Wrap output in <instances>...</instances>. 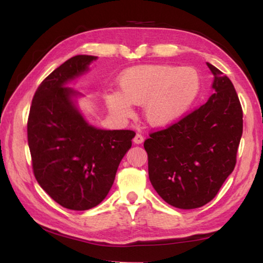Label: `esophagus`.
Listing matches in <instances>:
<instances>
[{"instance_id": "obj_1", "label": "esophagus", "mask_w": 263, "mask_h": 263, "mask_svg": "<svg viewBox=\"0 0 263 263\" xmlns=\"http://www.w3.org/2000/svg\"><path fill=\"white\" fill-rule=\"evenodd\" d=\"M144 142V137L141 134H136L135 137H134V143L135 144H142Z\"/></svg>"}]
</instances>
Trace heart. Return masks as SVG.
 <instances>
[{
    "label": "heart",
    "instance_id": "obj_1",
    "mask_svg": "<svg viewBox=\"0 0 263 263\" xmlns=\"http://www.w3.org/2000/svg\"><path fill=\"white\" fill-rule=\"evenodd\" d=\"M120 93L106 95L109 110L119 118L130 117L132 104H144L148 124H174L195 103L201 89L196 69L170 64H143L127 69L119 78Z\"/></svg>",
    "mask_w": 263,
    "mask_h": 263
}]
</instances>
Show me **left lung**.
I'll return each instance as SVG.
<instances>
[{"label": "left lung", "mask_w": 263, "mask_h": 263, "mask_svg": "<svg viewBox=\"0 0 263 263\" xmlns=\"http://www.w3.org/2000/svg\"><path fill=\"white\" fill-rule=\"evenodd\" d=\"M213 94L205 104L144 142L154 190L178 209L205 205L233 173L243 111L230 79L211 63Z\"/></svg>", "instance_id": "1"}]
</instances>
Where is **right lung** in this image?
<instances>
[{
	"mask_svg": "<svg viewBox=\"0 0 263 263\" xmlns=\"http://www.w3.org/2000/svg\"><path fill=\"white\" fill-rule=\"evenodd\" d=\"M96 59L72 57L52 71L36 90L27 124L36 180L57 203L76 211L105 199L135 137L133 130L89 125L78 109L83 94L68 84L86 73Z\"/></svg>",
	"mask_w": 263,
	"mask_h": 263,
	"instance_id": "right-lung-1",
	"label": "right lung"
}]
</instances>
